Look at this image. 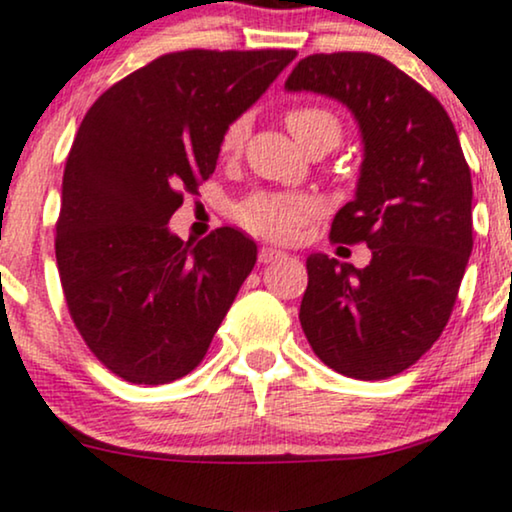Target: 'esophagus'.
Here are the masks:
<instances>
[{"label":"esophagus","instance_id":"34e87169","mask_svg":"<svg viewBox=\"0 0 512 512\" xmlns=\"http://www.w3.org/2000/svg\"><path fill=\"white\" fill-rule=\"evenodd\" d=\"M278 257H283V250H276V248H271V245H262L260 248V262H274V260H278Z\"/></svg>","mask_w":512,"mask_h":512}]
</instances>
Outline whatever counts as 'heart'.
<instances>
[{
    "label": "heart",
    "instance_id": "1",
    "mask_svg": "<svg viewBox=\"0 0 512 512\" xmlns=\"http://www.w3.org/2000/svg\"><path fill=\"white\" fill-rule=\"evenodd\" d=\"M286 125L300 146L309 144L312 139L326 137L338 144L342 127L338 115L319 106H297L286 115ZM245 132H248V120L238 118L224 129L222 151L236 153L243 146ZM319 210L314 198L302 196V193H274L257 191L238 205L236 215L245 229L252 234L274 238V241H290L300 234V229L309 222Z\"/></svg>",
    "mask_w": 512,
    "mask_h": 512
}]
</instances>
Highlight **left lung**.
Segmentation results:
<instances>
[{
  "label": "left lung",
  "instance_id": "8db88e82",
  "mask_svg": "<svg viewBox=\"0 0 512 512\" xmlns=\"http://www.w3.org/2000/svg\"><path fill=\"white\" fill-rule=\"evenodd\" d=\"M286 92L328 96L357 120L364 160L331 238L371 248L364 269L307 257L302 331L333 371L390 378L442 335L472 252V181L454 122L416 80L361 51L302 58Z\"/></svg>",
  "mask_w": 512,
  "mask_h": 512
}]
</instances>
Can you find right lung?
I'll return each mask as SVG.
<instances>
[{"label": "right lung", "instance_id": "add662e5", "mask_svg": "<svg viewBox=\"0 0 512 512\" xmlns=\"http://www.w3.org/2000/svg\"><path fill=\"white\" fill-rule=\"evenodd\" d=\"M297 54L177 51L103 92L70 148L56 264L77 331L115 375L165 385L193 371L257 262L231 226L198 245L170 217L215 172L222 134Z\"/></svg>", "mask_w": 512, "mask_h": 512}]
</instances>
